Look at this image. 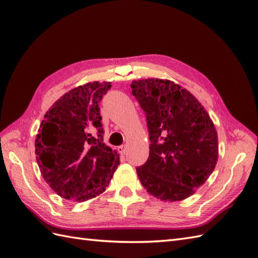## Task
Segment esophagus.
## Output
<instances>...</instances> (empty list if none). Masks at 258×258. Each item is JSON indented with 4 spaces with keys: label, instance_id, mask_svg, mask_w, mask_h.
Listing matches in <instances>:
<instances>
[{
    "label": "esophagus",
    "instance_id": "obj_1",
    "mask_svg": "<svg viewBox=\"0 0 258 258\" xmlns=\"http://www.w3.org/2000/svg\"><path fill=\"white\" fill-rule=\"evenodd\" d=\"M117 151H118L119 154L125 155V153H126V146H125V145H120V146H118V147H117Z\"/></svg>",
    "mask_w": 258,
    "mask_h": 258
}]
</instances>
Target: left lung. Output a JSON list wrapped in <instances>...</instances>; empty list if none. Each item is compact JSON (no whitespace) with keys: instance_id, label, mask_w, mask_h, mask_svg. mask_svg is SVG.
<instances>
[{"instance_id":"left-lung-1","label":"left lung","mask_w":258,"mask_h":258,"mask_svg":"<svg viewBox=\"0 0 258 258\" xmlns=\"http://www.w3.org/2000/svg\"><path fill=\"white\" fill-rule=\"evenodd\" d=\"M132 94L146 115L150 155L136 167L142 185L162 201L195 193L215 168L218 140L210 115L193 94L168 80L133 81Z\"/></svg>"}]
</instances>
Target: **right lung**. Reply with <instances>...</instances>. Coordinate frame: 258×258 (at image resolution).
<instances>
[{"label":"right lung","mask_w":258,"mask_h":258,"mask_svg":"<svg viewBox=\"0 0 258 258\" xmlns=\"http://www.w3.org/2000/svg\"><path fill=\"white\" fill-rule=\"evenodd\" d=\"M109 82L71 90L44 115L35 140L43 178L63 199L85 202L103 193L119 156L103 143L100 105Z\"/></svg>","instance_id":"obj_1"}]
</instances>
